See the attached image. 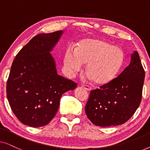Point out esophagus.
Segmentation results:
<instances>
[{
	"instance_id": "obj_1",
	"label": "esophagus",
	"mask_w": 150,
	"mask_h": 150,
	"mask_svg": "<svg viewBox=\"0 0 150 150\" xmlns=\"http://www.w3.org/2000/svg\"><path fill=\"white\" fill-rule=\"evenodd\" d=\"M83 87L84 88V89H85L86 90H87V91H88L89 92H90L91 91V88L90 87H89V86H87V85H83Z\"/></svg>"
}]
</instances>
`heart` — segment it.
<instances>
[{
  "label": "heart",
  "mask_w": 150,
  "mask_h": 150,
  "mask_svg": "<svg viewBox=\"0 0 150 150\" xmlns=\"http://www.w3.org/2000/svg\"><path fill=\"white\" fill-rule=\"evenodd\" d=\"M124 62V53L120 48L106 41L87 38L79 42L75 51L67 49L63 63L69 74L79 71L83 64L86 72L98 85H106L114 81L120 74Z\"/></svg>",
  "instance_id": "heart-1"
}]
</instances>
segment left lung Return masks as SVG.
I'll return each instance as SVG.
<instances>
[{"instance_id":"left-lung-1","label":"left lung","mask_w":150,"mask_h":150,"mask_svg":"<svg viewBox=\"0 0 150 150\" xmlns=\"http://www.w3.org/2000/svg\"><path fill=\"white\" fill-rule=\"evenodd\" d=\"M145 71L138 52L112 83L92 90L85 106L87 117L94 125L108 127L126 122L140 105Z\"/></svg>"}]
</instances>
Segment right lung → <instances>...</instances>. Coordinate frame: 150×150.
I'll list each match as a JSON object with an SVG mask.
<instances>
[{"label": "right lung", "instance_id": "add662e5", "mask_svg": "<svg viewBox=\"0 0 150 150\" xmlns=\"http://www.w3.org/2000/svg\"><path fill=\"white\" fill-rule=\"evenodd\" d=\"M63 33L39 34L22 48L12 63L7 97L22 124L37 128L48 124L58 110L60 99L77 85L57 74L50 54Z\"/></svg>", "mask_w": 150, "mask_h": 150}]
</instances>
